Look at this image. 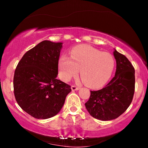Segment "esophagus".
<instances>
[{
    "label": "esophagus",
    "instance_id": "obj_1",
    "mask_svg": "<svg viewBox=\"0 0 148 148\" xmlns=\"http://www.w3.org/2000/svg\"><path fill=\"white\" fill-rule=\"evenodd\" d=\"M79 89H80V88L77 87V86H72V91L78 90H79Z\"/></svg>",
    "mask_w": 148,
    "mask_h": 148
}]
</instances>
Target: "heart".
<instances>
[{"label":"heart","mask_w":148,"mask_h":148,"mask_svg":"<svg viewBox=\"0 0 148 148\" xmlns=\"http://www.w3.org/2000/svg\"><path fill=\"white\" fill-rule=\"evenodd\" d=\"M115 59L111 54L103 53L87 45H81L72 51L71 56H62L59 59L60 77L68 81L80 75L84 84L92 88L101 87L109 80L115 68Z\"/></svg>","instance_id":"obj_1"}]
</instances>
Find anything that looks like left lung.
<instances>
[{
    "label": "left lung",
    "mask_w": 148,
    "mask_h": 148,
    "mask_svg": "<svg viewBox=\"0 0 148 148\" xmlns=\"http://www.w3.org/2000/svg\"><path fill=\"white\" fill-rule=\"evenodd\" d=\"M116 60L115 76L102 89L90 91L85 103L93 118L103 121L114 120L127 109L133 99L135 89V70L126 56L114 49Z\"/></svg>",
    "instance_id": "1"
}]
</instances>
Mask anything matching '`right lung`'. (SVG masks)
Segmentation results:
<instances>
[{
  "mask_svg": "<svg viewBox=\"0 0 148 148\" xmlns=\"http://www.w3.org/2000/svg\"><path fill=\"white\" fill-rule=\"evenodd\" d=\"M62 42L45 40L28 51L15 69L14 93L22 109L37 119L55 116L72 91L57 79Z\"/></svg>",
  "mask_w": 148,
  "mask_h": 148,
  "instance_id": "right-lung-1",
  "label": "right lung"
}]
</instances>
